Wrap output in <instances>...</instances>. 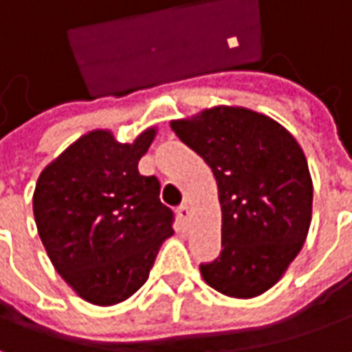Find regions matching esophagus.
<instances>
[{
  "label": "esophagus",
  "mask_w": 352,
  "mask_h": 352,
  "mask_svg": "<svg viewBox=\"0 0 352 352\" xmlns=\"http://www.w3.org/2000/svg\"><path fill=\"white\" fill-rule=\"evenodd\" d=\"M177 216H179V220H181L183 224H187L188 218H190V208H188L187 204L179 206V208H177Z\"/></svg>",
  "instance_id": "obj_1"
}]
</instances>
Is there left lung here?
Returning a JSON list of instances; mask_svg holds the SVG:
<instances>
[{
  "mask_svg": "<svg viewBox=\"0 0 352 352\" xmlns=\"http://www.w3.org/2000/svg\"><path fill=\"white\" fill-rule=\"evenodd\" d=\"M171 128L218 183L222 251L200 265L204 283L226 296H261L308 236L314 187L300 144L276 120L243 107H212L171 120Z\"/></svg>",
  "mask_w": 352,
  "mask_h": 352,
  "instance_id": "8db88e82",
  "label": "left lung"
}]
</instances>
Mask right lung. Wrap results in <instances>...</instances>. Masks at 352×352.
I'll list each match as a JSON object with an SVG mask.
<instances>
[{"mask_svg":"<svg viewBox=\"0 0 352 352\" xmlns=\"http://www.w3.org/2000/svg\"><path fill=\"white\" fill-rule=\"evenodd\" d=\"M155 138L148 128L132 144L93 130L43 169L32 195L38 236L60 276L95 306H115L150 276L173 236V210L160 200L157 177L138 162Z\"/></svg>","mask_w":352,"mask_h":352,"instance_id":"add662e5","label":"right lung"}]
</instances>
